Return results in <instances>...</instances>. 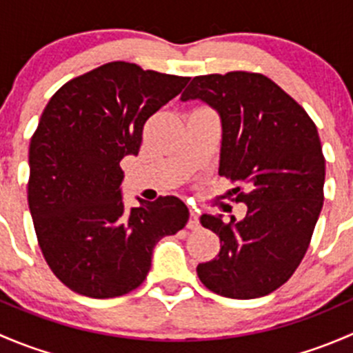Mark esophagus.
I'll list each match as a JSON object with an SVG mask.
<instances>
[{"label":"esophagus","instance_id":"1","mask_svg":"<svg viewBox=\"0 0 353 353\" xmlns=\"http://www.w3.org/2000/svg\"><path fill=\"white\" fill-rule=\"evenodd\" d=\"M188 229H190V230H198L199 229L198 210H191V212H190V220H188Z\"/></svg>","mask_w":353,"mask_h":353}]
</instances>
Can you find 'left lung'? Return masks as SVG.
<instances>
[{"mask_svg":"<svg viewBox=\"0 0 353 353\" xmlns=\"http://www.w3.org/2000/svg\"><path fill=\"white\" fill-rule=\"evenodd\" d=\"M199 99L222 117L220 176L236 181L232 201L244 220L203 215L220 237V252L199 263L208 290L229 299L272 294L301 265L325 199V155L314 121L261 73L229 71L194 77L181 95Z\"/></svg>","mask_w":353,"mask_h":353,"instance_id":"1","label":"left lung"}]
</instances>
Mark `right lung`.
Here are the masks:
<instances>
[{"instance_id": "right-lung-1", "label": "right lung", "mask_w": 353, "mask_h": 353, "mask_svg": "<svg viewBox=\"0 0 353 353\" xmlns=\"http://www.w3.org/2000/svg\"><path fill=\"white\" fill-rule=\"evenodd\" d=\"M190 77L112 61L66 81L30 138L27 184L35 236L51 272L92 299L130 294L143 283L152 251L190 219L176 196L126 210V155H138L143 126Z\"/></svg>"}]
</instances>
